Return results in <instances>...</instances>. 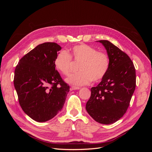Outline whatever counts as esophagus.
<instances>
[{"mask_svg":"<svg viewBox=\"0 0 152 152\" xmlns=\"http://www.w3.org/2000/svg\"><path fill=\"white\" fill-rule=\"evenodd\" d=\"M80 89V87H75V86H71L70 87V90L73 91V90H79Z\"/></svg>","mask_w":152,"mask_h":152,"instance_id":"34e87169","label":"esophagus"}]
</instances>
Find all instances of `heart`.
Segmentation results:
<instances>
[{
	"label": "heart",
	"mask_w": 152,
	"mask_h": 152,
	"mask_svg": "<svg viewBox=\"0 0 152 152\" xmlns=\"http://www.w3.org/2000/svg\"><path fill=\"white\" fill-rule=\"evenodd\" d=\"M72 58L80 62L78 68L79 72L72 75L66 79L68 83L81 86L90 84L92 80L99 82L107 75L110 67L108 55L90 45L82 44L72 47L70 51L63 50L54 59V66L61 74L68 76L71 72Z\"/></svg>",
	"instance_id": "b5f03b06"
}]
</instances>
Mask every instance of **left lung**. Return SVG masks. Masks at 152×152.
Listing matches in <instances>:
<instances>
[{
	"label": "left lung",
	"mask_w": 152,
	"mask_h": 152,
	"mask_svg": "<svg viewBox=\"0 0 152 152\" xmlns=\"http://www.w3.org/2000/svg\"><path fill=\"white\" fill-rule=\"evenodd\" d=\"M102 43L110 59L107 75L96 87L86 103L87 113L94 121L111 124L126 113L136 88V70L131 58L107 40Z\"/></svg>",
	"instance_id": "1"
}]
</instances>
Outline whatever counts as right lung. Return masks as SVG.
Segmentation results:
<instances>
[{
  "instance_id": "1",
  "label": "right lung",
  "mask_w": 152,
  "mask_h": 152,
  "mask_svg": "<svg viewBox=\"0 0 152 152\" xmlns=\"http://www.w3.org/2000/svg\"><path fill=\"white\" fill-rule=\"evenodd\" d=\"M60 45L55 42L38 45L21 58L14 77L19 103L33 120L53 118L65 104L70 87L55 69L54 59Z\"/></svg>"
}]
</instances>
